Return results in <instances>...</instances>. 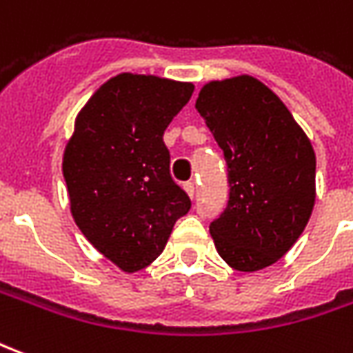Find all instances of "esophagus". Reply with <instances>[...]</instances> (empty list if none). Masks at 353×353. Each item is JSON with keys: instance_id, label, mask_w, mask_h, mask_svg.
Segmentation results:
<instances>
[{"instance_id": "obj_1", "label": "esophagus", "mask_w": 353, "mask_h": 353, "mask_svg": "<svg viewBox=\"0 0 353 353\" xmlns=\"http://www.w3.org/2000/svg\"><path fill=\"white\" fill-rule=\"evenodd\" d=\"M183 189H185V192L191 196V199L194 196V183H192V181H187V183L183 185Z\"/></svg>"}]
</instances>
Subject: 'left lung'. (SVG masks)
<instances>
[{
	"label": "left lung",
	"mask_w": 353,
	"mask_h": 353,
	"mask_svg": "<svg viewBox=\"0 0 353 353\" xmlns=\"http://www.w3.org/2000/svg\"><path fill=\"white\" fill-rule=\"evenodd\" d=\"M223 149L229 204L210 225L221 259L255 272L303 234L316 202V153L285 103L252 75L210 81L196 105Z\"/></svg>",
	"instance_id": "8db88e82"
}]
</instances>
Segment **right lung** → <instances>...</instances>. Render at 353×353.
<instances>
[{
    "mask_svg": "<svg viewBox=\"0 0 353 353\" xmlns=\"http://www.w3.org/2000/svg\"><path fill=\"white\" fill-rule=\"evenodd\" d=\"M192 90V83L119 73L75 117L62 161L72 215L123 272L151 265L191 210L187 192L170 176L162 136Z\"/></svg>",
    "mask_w": 353,
    "mask_h": 353,
    "instance_id": "right-lung-1",
    "label": "right lung"
}]
</instances>
